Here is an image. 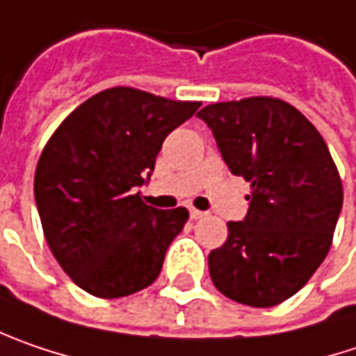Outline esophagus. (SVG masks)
<instances>
[{
    "instance_id": "1",
    "label": "esophagus",
    "mask_w": 356,
    "mask_h": 356,
    "mask_svg": "<svg viewBox=\"0 0 356 356\" xmlns=\"http://www.w3.org/2000/svg\"><path fill=\"white\" fill-rule=\"evenodd\" d=\"M189 216H191V220H201L205 213H203V211H199V209H195V207H189Z\"/></svg>"
}]
</instances>
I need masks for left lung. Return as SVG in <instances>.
<instances>
[{
	"mask_svg": "<svg viewBox=\"0 0 356 356\" xmlns=\"http://www.w3.org/2000/svg\"><path fill=\"white\" fill-rule=\"evenodd\" d=\"M197 116L234 175L252 183L250 209L209 254L216 288L268 308L294 296L323 264L343 209V183L321 133L288 102L254 96Z\"/></svg>",
	"mask_w": 356,
	"mask_h": 356,
	"instance_id": "left-lung-1",
	"label": "left lung"
}]
</instances>
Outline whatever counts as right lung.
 <instances>
[{
  "label": "right lung",
  "instance_id": "1",
  "mask_svg": "<svg viewBox=\"0 0 356 356\" xmlns=\"http://www.w3.org/2000/svg\"><path fill=\"white\" fill-rule=\"evenodd\" d=\"M199 106L108 88L48 140L33 179L38 213L54 258L88 294L120 298L159 278L189 211L145 205L136 189L155 171L165 136Z\"/></svg>",
  "mask_w": 356,
  "mask_h": 356
}]
</instances>
